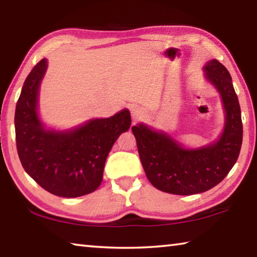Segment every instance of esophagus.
Returning <instances> with one entry per match:
<instances>
[{
  "mask_svg": "<svg viewBox=\"0 0 257 257\" xmlns=\"http://www.w3.org/2000/svg\"><path fill=\"white\" fill-rule=\"evenodd\" d=\"M145 114H146V112L143 107H136L132 110V116L135 121L143 119L145 116Z\"/></svg>",
  "mask_w": 257,
  "mask_h": 257,
  "instance_id": "1",
  "label": "esophagus"
}]
</instances>
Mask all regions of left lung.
<instances>
[{
  "mask_svg": "<svg viewBox=\"0 0 257 257\" xmlns=\"http://www.w3.org/2000/svg\"><path fill=\"white\" fill-rule=\"evenodd\" d=\"M207 80L222 97L225 124L219 141L197 150L184 149L171 136L145 124L132 128L146 177L155 188L175 195L204 193L222 181L236 163L242 143L241 112L229 71L217 60L204 67Z\"/></svg>",
  "mask_w": 257,
  "mask_h": 257,
  "instance_id": "8db88e82",
  "label": "left lung"
}]
</instances>
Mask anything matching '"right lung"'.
Masks as SVG:
<instances>
[{
    "label": "right lung",
    "mask_w": 257,
    "mask_h": 257,
    "mask_svg": "<svg viewBox=\"0 0 257 257\" xmlns=\"http://www.w3.org/2000/svg\"><path fill=\"white\" fill-rule=\"evenodd\" d=\"M46 68L45 59L33 68L17 102V151L25 171L42 188L56 196L79 197L101 185L113 144L132 124L130 112L89 120L67 132L45 129L37 114V99Z\"/></svg>",
    "instance_id": "add662e5"
}]
</instances>
